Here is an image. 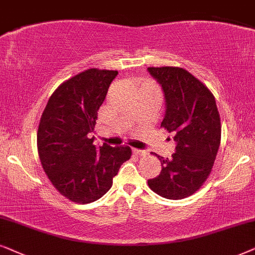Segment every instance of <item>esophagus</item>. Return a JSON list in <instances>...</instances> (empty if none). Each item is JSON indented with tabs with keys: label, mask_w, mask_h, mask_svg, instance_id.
Masks as SVG:
<instances>
[{
	"label": "esophagus",
	"mask_w": 255,
	"mask_h": 255,
	"mask_svg": "<svg viewBox=\"0 0 255 255\" xmlns=\"http://www.w3.org/2000/svg\"><path fill=\"white\" fill-rule=\"evenodd\" d=\"M133 154L135 156H138V157H140V156H144L145 155V151L144 150H140V149H133Z\"/></svg>",
	"instance_id": "34e87169"
}]
</instances>
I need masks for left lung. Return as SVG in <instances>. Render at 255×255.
Here are the masks:
<instances>
[{"label":"left lung","mask_w":255,"mask_h":255,"mask_svg":"<svg viewBox=\"0 0 255 255\" xmlns=\"http://www.w3.org/2000/svg\"><path fill=\"white\" fill-rule=\"evenodd\" d=\"M148 71L161 84L167 103L161 127L174 134L177 142L172 158L155 154L162 171L148 185L163 198H186L206 182L218 152L222 125L216 99L206 85L182 67Z\"/></svg>","instance_id":"1"}]
</instances>
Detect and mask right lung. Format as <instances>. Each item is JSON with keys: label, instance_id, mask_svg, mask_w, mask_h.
I'll use <instances>...</instances> for the list:
<instances>
[{"label": "right lung", "instance_id": "obj_1", "mask_svg": "<svg viewBox=\"0 0 255 255\" xmlns=\"http://www.w3.org/2000/svg\"><path fill=\"white\" fill-rule=\"evenodd\" d=\"M117 74L93 67L71 77L57 87L40 117L37 150L42 167L57 191L77 204L101 198L131 156L129 147L104 143L98 149L88 136Z\"/></svg>", "mask_w": 255, "mask_h": 255}]
</instances>
